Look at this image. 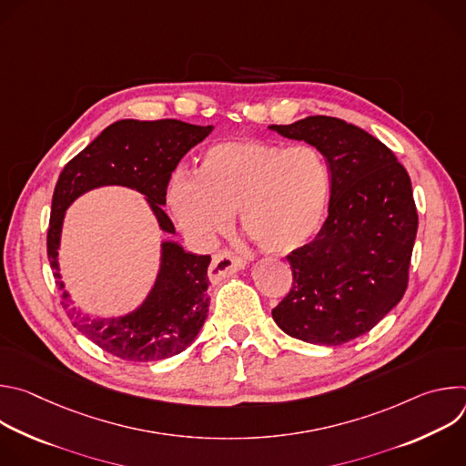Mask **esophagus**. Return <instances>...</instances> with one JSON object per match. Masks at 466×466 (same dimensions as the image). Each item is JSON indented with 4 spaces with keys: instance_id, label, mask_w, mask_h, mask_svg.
<instances>
[{
    "instance_id": "1",
    "label": "esophagus",
    "mask_w": 466,
    "mask_h": 466,
    "mask_svg": "<svg viewBox=\"0 0 466 466\" xmlns=\"http://www.w3.org/2000/svg\"><path fill=\"white\" fill-rule=\"evenodd\" d=\"M241 269H245V259H241L239 256H236L228 250H221L212 259L208 277L212 282H219V280H225L227 277H232L234 273H238Z\"/></svg>"
}]
</instances>
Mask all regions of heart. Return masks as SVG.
Returning <instances> with one entry per match:
<instances>
[{
  "mask_svg": "<svg viewBox=\"0 0 466 466\" xmlns=\"http://www.w3.org/2000/svg\"><path fill=\"white\" fill-rule=\"evenodd\" d=\"M329 191V167L317 147L236 140L207 149L197 175L177 171L166 203L197 243L212 245L239 212L245 234L265 252L289 254L319 234Z\"/></svg>",
  "mask_w": 466,
  "mask_h": 466,
  "instance_id": "b5f03b06",
  "label": "heart"
}]
</instances>
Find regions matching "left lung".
Returning <instances> with one entry per match:
<instances>
[{
    "instance_id": "8db88e82",
    "label": "left lung",
    "mask_w": 466,
    "mask_h": 466,
    "mask_svg": "<svg viewBox=\"0 0 466 466\" xmlns=\"http://www.w3.org/2000/svg\"><path fill=\"white\" fill-rule=\"evenodd\" d=\"M268 128L317 147L331 173L328 218L311 243L288 256L293 286L273 319L295 339L343 345L406 293L419 227L410 175L378 138L338 117Z\"/></svg>"
}]
</instances>
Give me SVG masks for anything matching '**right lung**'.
Returning a JSON list of instances; mask_svg holds the SVG:
<instances>
[{
  "mask_svg": "<svg viewBox=\"0 0 466 466\" xmlns=\"http://www.w3.org/2000/svg\"><path fill=\"white\" fill-rule=\"evenodd\" d=\"M214 125L201 127L178 119H119L108 125L62 169L53 191L47 230V258L76 328L92 343L125 361H158L186 350L208 317L210 256L184 250L173 239L160 243V263L146 299L123 315L92 317L76 308L60 275L58 250L66 210L92 189L121 186L144 195L160 232L175 236L162 207L180 158L203 142Z\"/></svg>",
  "mask_w": 466,
  "mask_h": 466,
  "instance_id": "right-lung-1",
  "label": "right lung"
}]
</instances>
